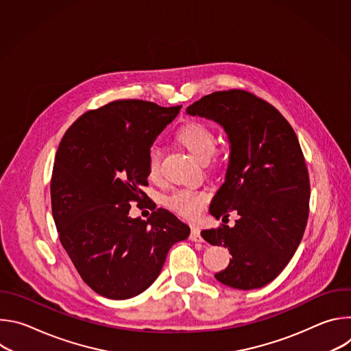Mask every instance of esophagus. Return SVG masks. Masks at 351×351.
Instances as JSON below:
<instances>
[{"label":"esophagus","mask_w":351,"mask_h":351,"mask_svg":"<svg viewBox=\"0 0 351 351\" xmlns=\"http://www.w3.org/2000/svg\"><path fill=\"white\" fill-rule=\"evenodd\" d=\"M190 240H191V241H203L202 233H199V230H198L197 228H191V232H190Z\"/></svg>","instance_id":"1"}]
</instances>
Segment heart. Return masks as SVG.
I'll use <instances>...</instances> for the list:
<instances>
[{
  "label": "heart",
  "mask_w": 351,
  "mask_h": 351,
  "mask_svg": "<svg viewBox=\"0 0 351 351\" xmlns=\"http://www.w3.org/2000/svg\"><path fill=\"white\" fill-rule=\"evenodd\" d=\"M176 141L199 162H207L214 156L217 137L211 128L202 122L190 121L179 128L175 136ZM147 175L149 179L160 176V154L157 148H152L147 157ZM207 199L204 191L176 190L165 198V206L184 218H195L203 210Z\"/></svg>",
  "instance_id": "1"
}]
</instances>
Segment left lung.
<instances>
[{
  "instance_id": "8db88e82",
  "label": "left lung",
  "mask_w": 351,
  "mask_h": 351,
  "mask_svg": "<svg viewBox=\"0 0 351 351\" xmlns=\"http://www.w3.org/2000/svg\"><path fill=\"white\" fill-rule=\"evenodd\" d=\"M186 114L214 121L229 141L225 182L210 213L218 219L234 210L239 219L202 232L232 254L215 278L239 290L263 287L289 264L308 219L310 179L297 136L276 108L243 90L204 95Z\"/></svg>"
}]
</instances>
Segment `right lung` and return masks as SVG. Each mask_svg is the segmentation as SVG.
Instances as JSON below:
<instances>
[{"label": "right lung", "instance_id": "1", "mask_svg": "<svg viewBox=\"0 0 351 351\" xmlns=\"http://www.w3.org/2000/svg\"><path fill=\"white\" fill-rule=\"evenodd\" d=\"M182 107L118 99L82 115L64 134L51 179L60 240L99 295L126 300L158 278L169 248L190 228L164 208L130 218L147 186V157Z\"/></svg>", "mask_w": 351, "mask_h": 351}]
</instances>
